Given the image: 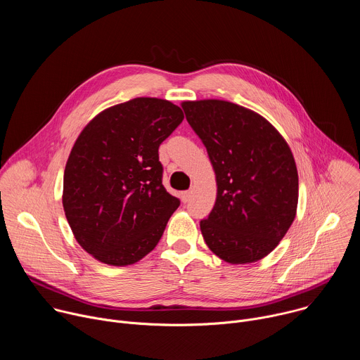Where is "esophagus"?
I'll return each mask as SVG.
<instances>
[{
    "label": "esophagus",
    "instance_id": "1",
    "mask_svg": "<svg viewBox=\"0 0 360 360\" xmlns=\"http://www.w3.org/2000/svg\"><path fill=\"white\" fill-rule=\"evenodd\" d=\"M189 198H191V191H184V192L181 193V199H182L184 203H186V202L189 200Z\"/></svg>",
    "mask_w": 360,
    "mask_h": 360
}]
</instances>
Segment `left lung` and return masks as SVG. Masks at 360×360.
I'll return each mask as SVG.
<instances>
[{
  "label": "left lung",
  "instance_id": "left-lung-1",
  "mask_svg": "<svg viewBox=\"0 0 360 360\" xmlns=\"http://www.w3.org/2000/svg\"><path fill=\"white\" fill-rule=\"evenodd\" d=\"M186 121L208 150L217 200L200 232L225 262L265 258L290 228L297 169L283 136L264 117L221 99L185 101Z\"/></svg>",
  "mask_w": 360,
  "mask_h": 360
}]
</instances>
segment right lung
I'll list each match as a JSON object with an SVG mask.
<instances>
[{
    "label": "right lung",
    "instance_id": "obj_1",
    "mask_svg": "<svg viewBox=\"0 0 360 360\" xmlns=\"http://www.w3.org/2000/svg\"><path fill=\"white\" fill-rule=\"evenodd\" d=\"M184 112L160 98H135L98 114L77 138L63 205L77 242L112 266L141 261L160 242L179 199L162 185L160 145Z\"/></svg>",
    "mask_w": 360,
    "mask_h": 360
}]
</instances>
